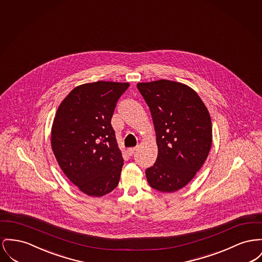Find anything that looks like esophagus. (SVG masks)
Returning <instances> with one entry per match:
<instances>
[{"label": "esophagus", "mask_w": 262, "mask_h": 262, "mask_svg": "<svg viewBox=\"0 0 262 262\" xmlns=\"http://www.w3.org/2000/svg\"><path fill=\"white\" fill-rule=\"evenodd\" d=\"M136 150H137V147H130V148H128L126 151H127L128 155H133V154H135Z\"/></svg>", "instance_id": "esophagus-1"}]
</instances>
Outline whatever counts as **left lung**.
Here are the masks:
<instances>
[{
  "mask_svg": "<svg viewBox=\"0 0 262 262\" xmlns=\"http://www.w3.org/2000/svg\"><path fill=\"white\" fill-rule=\"evenodd\" d=\"M148 105L158 148L148 184L165 193L188 184L201 169L212 146V121L199 95L183 83L157 80L138 83Z\"/></svg>",
  "mask_w": 262,
  "mask_h": 262,
  "instance_id": "left-lung-1",
  "label": "left lung"
}]
</instances>
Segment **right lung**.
<instances>
[{
	"label": "right lung",
	"instance_id": "right-lung-1",
	"mask_svg": "<svg viewBox=\"0 0 262 262\" xmlns=\"http://www.w3.org/2000/svg\"><path fill=\"white\" fill-rule=\"evenodd\" d=\"M128 83L98 81L75 87L51 127V148L66 177L91 197L112 192L123 165L111 120Z\"/></svg>",
	"mask_w": 262,
	"mask_h": 262
}]
</instances>
